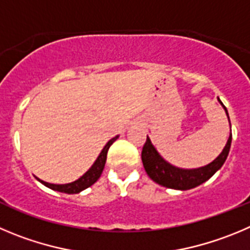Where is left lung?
<instances>
[{"label":"left lung","mask_w":250,"mask_h":250,"mask_svg":"<svg viewBox=\"0 0 250 250\" xmlns=\"http://www.w3.org/2000/svg\"><path fill=\"white\" fill-rule=\"evenodd\" d=\"M218 101L222 104L228 116V111L225 104L221 102L220 99ZM230 143H232V134L228 138L222 153L208 165L197 167V169H180V167H176L165 162L162 155L157 151V149L154 148L149 137H146V142L142 150V162H143L144 169L149 178L159 185L167 188H174V190H190V188L204 184L217 170L222 167L227 159L228 153H229Z\"/></svg>","instance_id":"left-lung-1"}]
</instances>
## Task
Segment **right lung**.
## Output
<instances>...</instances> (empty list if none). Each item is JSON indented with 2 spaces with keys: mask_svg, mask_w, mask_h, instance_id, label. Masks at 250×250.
<instances>
[{
  "mask_svg": "<svg viewBox=\"0 0 250 250\" xmlns=\"http://www.w3.org/2000/svg\"><path fill=\"white\" fill-rule=\"evenodd\" d=\"M117 138H118V136H116L114 138L109 139V141L107 142V144L104 146V149L101 150L100 155L97 157L96 162L93 163L92 167H91L90 169H88L80 179H78V180L72 181V183H70V184H64V185L49 184V183H45V181L41 180V179H38V181H41V183L43 184L44 186H46V188H51V190L59 191V192H64V193L81 192V191L85 190V188H90L91 185H93V184L99 180L100 176H101V174H102V171H104V164H106L107 151H108L109 146L113 144V142L116 141Z\"/></svg>",
  "mask_w": 250,
  "mask_h": 250,
  "instance_id": "right-lung-1",
  "label": "right lung"
}]
</instances>
